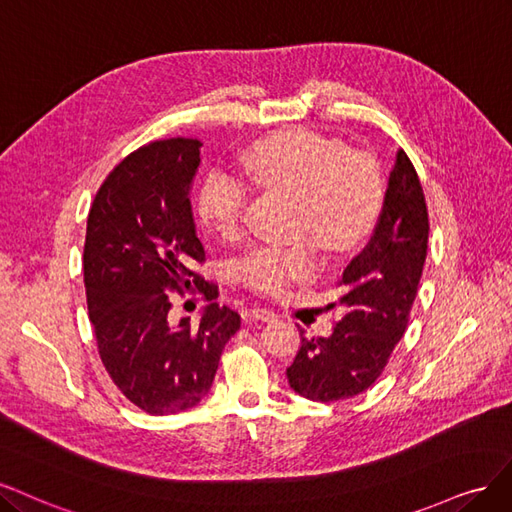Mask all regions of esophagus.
Masks as SVG:
<instances>
[{
	"mask_svg": "<svg viewBox=\"0 0 512 512\" xmlns=\"http://www.w3.org/2000/svg\"><path fill=\"white\" fill-rule=\"evenodd\" d=\"M249 315L253 319H259V321H276L278 315L272 310V308H263V306H255L249 310Z\"/></svg>",
	"mask_w": 512,
	"mask_h": 512,
	"instance_id": "obj_1",
	"label": "esophagus"
}]
</instances>
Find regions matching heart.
<instances>
[{"label": "heart", "mask_w": 512, "mask_h": 512, "mask_svg": "<svg viewBox=\"0 0 512 512\" xmlns=\"http://www.w3.org/2000/svg\"><path fill=\"white\" fill-rule=\"evenodd\" d=\"M238 170L253 185L295 200L289 232L302 240L259 244L236 261L246 287L280 291L306 278L315 261L306 238L327 253L355 249L381 204V176L364 155H346L344 146L315 131L293 129L257 140L240 157ZM249 187L227 170H212L197 189V217L223 240H234L244 221Z\"/></svg>", "instance_id": "obj_1"}]
</instances>
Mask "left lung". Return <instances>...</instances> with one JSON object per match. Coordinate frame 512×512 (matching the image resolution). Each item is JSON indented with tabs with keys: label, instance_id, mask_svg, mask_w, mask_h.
<instances>
[{
	"label": "left lung",
	"instance_id": "left-lung-1",
	"mask_svg": "<svg viewBox=\"0 0 512 512\" xmlns=\"http://www.w3.org/2000/svg\"><path fill=\"white\" fill-rule=\"evenodd\" d=\"M430 219L421 180L404 151L395 155L381 217L366 249L344 268V315L327 338H306L287 368L295 393L338 402L366 391L406 332L427 255ZM334 306V304H332Z\"/></svg>",
	"mask_w": 512,
	"mask_h": 512
}]
</instances>
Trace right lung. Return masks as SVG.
<instances>
[{"mask_svg": "<svg viewBox=\"0 0 512 512\" xmlns=\"http://www.w3.org/2000/svg\"><path fill=\"white\" fill-rule=\"evenodd\" d=\"M200 146L193 138L140 146L106 176L87 219L82 268L97 351L112 383L148 415L200 404L240 329L238 312L217 302L197 328L169 321L172 290L219 295L197 272L206 255L189 193Z\"/></svg>", "mask_w": 512, "mask_h": 512, "instance_id": "obj_1", "label": "right lung"}]
</instances>
